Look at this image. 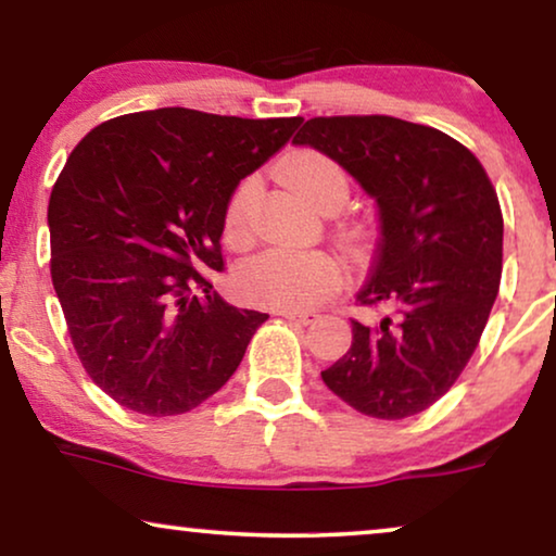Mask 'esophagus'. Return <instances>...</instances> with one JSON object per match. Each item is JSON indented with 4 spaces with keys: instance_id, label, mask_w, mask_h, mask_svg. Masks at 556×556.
Wrapping results in <instances>:
<instances>
[{
    "instance_id": "1",
    "label": "esophagus",
    "mask_w": 556,
    "mask_h": 556,
    "mask_svg": "<svg viewBox=\"0 0 556 556\" xmlns=\"http://www.w3.org/2000/svg\"><path fill=\"white\" fill-rule=\"evenodd\" d=\"M278 316H283V318H288V321H293V324H314L316 318H318V314L316 311H278Z\"/></svg>"
}]
</instances>
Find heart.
<instances>
[{"label":"heart","instance_id":"obj_1","mask_svg":"<svg viewBox=\"0 0 556 556\" xmlns=\"http://www.w3.org/2000/svg\"><path fill=\"white\" fill-rule=\"evenodd\" d=\"M280 179L314 207L329 212L349 197V177L337 159L321 149H299L278 166ZM255 202V181L235 189L227 204L225 235L235 245L250 240V215ZM341 283L337 257L321 250H263L248 257L238 270V291L261 306L299 311L321 303Z\"/></svg>","mask_w":556,"mask_h":556}]
</instances>
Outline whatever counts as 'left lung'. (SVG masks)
Listing matches in <instances>:
<instances>
[{"label":"left lung","instance_id":"8db88e82","mask_svg":"<svg viewBox=\"0 0 556 556\" xmlns=\"http://www.w3.org/2000/svg\"><path fill=\"white\" fill-rule=\"evenodd\" d=\"M293 143L331 154L379 204L377 261L356 295L352 349L321 371L377 420L443 397L473 356L501 286L504 215L483 164L453 136L392 116H316Z\"/></svg>","mask_w":556,"mask_h":556}]
</instances>
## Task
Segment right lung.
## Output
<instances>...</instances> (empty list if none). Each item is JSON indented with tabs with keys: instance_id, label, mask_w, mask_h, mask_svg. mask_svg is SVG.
<instances>
[{
	"instance_id": "1",
	"label": "right lung",
	"mask_w": 556,
	"mask_h": 556,
	"mask_svg": "<svg viewBox=\"0 0 556 556\" xmlns=\"http://www.w3.org/2000/svg\"><path fill=\"white\" fill-rule=\"evenodd\" d=\"M301 121L156 109L71 151L48 207L50 276L83 369L121 407L189 413L240 367L268 314L225 303L202 270H223L235 187Z\"/></svg>"
}]
</instances>
